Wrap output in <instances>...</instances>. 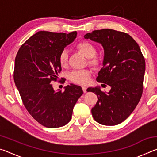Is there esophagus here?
Listing matches in <instances>:
<instances>
[{
	"instance_id": "1",
	"label": "esophagus",
	"mask_w": 157,
	"mask_h": 157,
	"mask_svg": "<svg viewBox=\"0 0 157 157\" xmlns=\"http://www.w3.org/2000/svg\"><path fill=\"white\" fill-rule=\"evenodd\" d=\"M86 89H87V87L86 86H82V90H83L84 93H86Z\"/></svg>"
}]
</instances>
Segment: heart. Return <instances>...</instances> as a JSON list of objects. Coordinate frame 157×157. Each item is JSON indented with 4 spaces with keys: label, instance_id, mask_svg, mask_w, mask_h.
Wrapping results in <instances>:
<instances>
[{
    "label": "heart",
    "instance_id": "heart-1",
    "mask_svg": "<svg viewBox=\"0 0 157 157\" xmlns=\"http://www.w3.org/2000/svg\"><path fill=\"white\" fill-rule=\"evenodd\" d=\"M77 48L85 57L88 58L90 64L94 66H97L98 65L99 60L95 57L96 55L97 50L91 43L88 41H82L78 44ZM68 58V53L67 50H63V51L61 52L59 56V62L62 67H64L67 65ZM90 76H91L90 71L84 69V70L73 71L69 74L68 78L75 84H86L89 82Z\"/></svg>",
    "mask_w": 157,
    "mask_h": 157
}]
</instances>
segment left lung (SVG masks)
Returning <instances> with one entry per match:
<instances>
[{
  "label": "left lung",
  "instance_id": "obj_1",
  "mask_svg": "<svg viewBox=\"0 0 157 157\" xmlns=\"http://www.w3.org/2000/svg\"><path fill=\"white\" fill-rule=\"evenodd\" d=\"M84 37L102 45V68L96 80L111 87L107 93L102 92L100 86L89 88L88 91L98 96L92 116L103 125H116L128 118L141 98L145 59L139 46L128 34L103 29L87 33Z\"/></svg>",
  "mask_w": 157,
  "mask_h": 157
}]
</instances>
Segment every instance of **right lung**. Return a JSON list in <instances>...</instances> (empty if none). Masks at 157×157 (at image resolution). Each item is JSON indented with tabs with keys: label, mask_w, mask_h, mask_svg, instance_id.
Segmentation results:
<instances>
[{
	"label": "right lung",
	"mask_w": 157,
	"mask_h": 157,
	"mask_svg": "<svg viewBox=\"0 0 157 157\" xmlns=\"http://www.w3.org/2000/svg\"><path fill=\"white\" fill-rule=\"evenodd\" d=\"M77 34L37 32L21 46L16 57L14 79L23 105L38 123L48 128L67 124L83 94L78 85L71 84L62 92L55 91L51 84L62 70L59 54Z\"/></svg>",
	"instance_id": "1"
}]
</instances>
